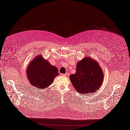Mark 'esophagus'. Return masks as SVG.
I'll list each match as a JSON object with an SVG mask.
<instances>
[{
    "label": "esophagus",
    "instance_id": "esophagus-1",
    "mask_svg": "<svg viewBox=\"0 0 130 130\" xmlns=\"http://www.w3.org/2000/svg\"><path fill=\"white\" fill-rule=\"evenodd\" d=\"M61 76H67V74L66 73H65V74H64V73H61Z\"/></svg>",
    "mask_w": 130,
    "mask_h": 130
}]
</instances>
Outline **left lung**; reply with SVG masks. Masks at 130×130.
Instances as JSON below:
<instances>
[{"mask_svg": "<svg viewBox=\"0 0 130 130\" xmlns=\"http://www.w3.org/2000/svg\"><path fill=\"white\" fill-rule=\"evenodd\" d=\"M103 73L96 61L87 57L77 63L76 72L70 76L73 87L79 93L95 92L103 81Z\"/></svg>", "mask_w": 130, "mask_h": 130, "instance_id": "1", "label": "left lung"}]
</instances>
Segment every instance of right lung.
Wrapping results in <instances>:
<instances>
[{"mask_svg": "<svg viewBox=\"0 0 130 130\" xmlns=\"http://www.w3.org/2000/svg\"><path fill=\"white\" fill-rule=\"evenodd\" d=\"M26 72L30 84L40 89L48 87L53 82L54 78L59 75L57 68L40 56L29 63Z\"/></svg>", "mask_w": 130, "mask_h": 130, "instance_id": "obj_1", "label": "right lung"}]
</instances>
